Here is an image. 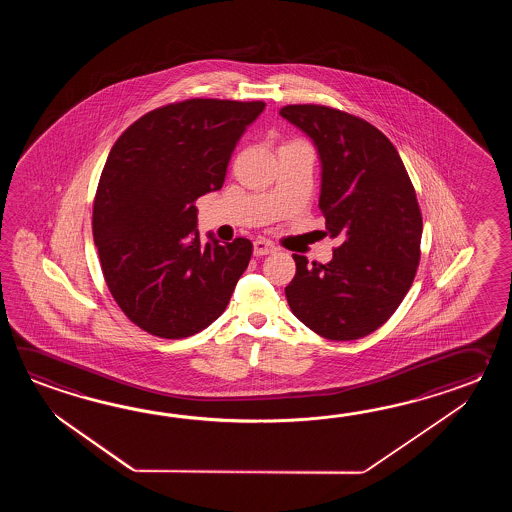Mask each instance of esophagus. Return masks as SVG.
I'll return each mask as SVG.
<instances>
[{
    "instance_id": "obj_1",
    "label": "esophagus",
    "mask_w": 512,
    "mask_h": 512,
    "mask_svg": "<svg viewBox=\"0 0 512 512\" xmlns=\"http://www.w3.org/2000/svg\"><path fill=\"white\" fill-rule=\"evenodd\" d=\"M252 245H254V256H267V254L276 251V247L272 245L271 241L263 240V238L254 240Z\"/></svg>"
}]
</instances>
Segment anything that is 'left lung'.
Wrapping results in <instances>:
<instances>
[{
	"instance_id": "obj_1",
	"label": "left lung",
	"mask_w": 512,
	"mask_h": 512,
	"mask_svg": "<svg viewBox=\"0 0 512 512\" xmlns=\"http://www.w3.org/2000/svg\"><path fill=\"white\" fill-rule=\"evenodd\" d=\"M280 115L315 142L324 234L340 240L326 265L293 254L287 302L320 337H366L414 283L423 234L414 185L395 146L370 122L318 104L285 106Z\"/></svg>"
}]
</instances>
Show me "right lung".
Here are the masks:
<instances>
[{
	"instance_id": "add662e5",
	"label": "right lung",
	"mask_w": 512,
	"mask_h": 512,
	"mask_svg": "<svg viewBox=\"0 0 512 512\" xmlns=\"http://www.w3.org/2000/svg\"><path fill=\"white\" fill-rule=\"evenodd\" d=\"M265 102L188 98L135 120L98 181L93 238L109 293L135 326L185 338L227 309L252 243L203 245L196 201L225 181L230 155Z\"/></svg>"
}]
</instances>
